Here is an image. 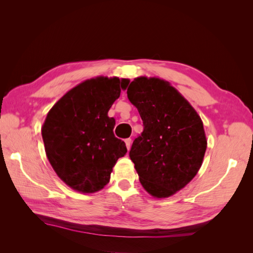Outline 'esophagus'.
I'll return each mask as SVG.
<instances>
[{"instance_id": "34e87169", "label": "esophagus", "mask_w": 253, "mask_h": 253, "mask_svg": "<svg viewBox=\"0 0 253 253\" xmlns=\"http://www.w3.org/2000/svg\"><path fill=\"white\" fill-rule=\"evenodd\" d=\"M126 145L127 150L129 151V149H131V145H132V139H131V138L126 139Z\"/></svg>"}]
</instances>
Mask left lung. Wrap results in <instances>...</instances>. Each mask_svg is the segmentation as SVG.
Here are the masks:
<instances>
[{
    "instance_id": "left-lung-1",
    "label": "left lung",
    "mask_w": 253,
    "mask_h": 253,
    "mask_svg": "<svg viewBox=\"0 0 253 253\" xmlns=\"http://www.w3.org/2000/svg\"><path fill=\"white\" fill-rule=\"evenodd\" d=\"M126 93L143 122L129 158L148 193L169 197L192 180L203 164L207 149L203 121L165 80L138 77Z\"/></svg>"
}]
</instances>
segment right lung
<instances>
[{
  "label": "right lung",
  "instance_id": "obj_1",
  "mask_svg": "<svg viewBox=\"0 0 253 253\" xmlns=\"http://www.w3.org/2000/svg\"><path fill=\"white\" fill-rule=\"evenodd\" d=\"M127 79L97 77L72 88L48 112L42 126L46 156L67 186L94 193L110 181L113 167L127 152L115 137L109 110Z\"/></svg>",
  "mask_w": 253,
  "mask_h": 253
}]
</instances>
